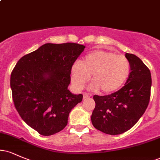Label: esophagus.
<instances>
[{"instance_id":"esophagus-1","label":"esophagus","mask_w":160,"mask_h":160,"mask_svg":"<svg viewBox=\"0 0 160 160\" xmlns=\"http://www.w3.org/2000/svg\"><path fill=\"white\" fill-rule=\"evenodd\" d=\"M90 96H91V95L88 94V93H84V94H83V99L89 98V97H90Z\"/></svg>"}]
</instances>
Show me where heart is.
<instances>
[{"mask_svg": "<svg viewBox=\"0 0 160 160\" xmlns=\"http://www.w3.org/2000/svg\"><path fill=\"white\" fill-rule=\"evenodd\" d=\"M130 74V63L123 55L111 51L94 50L76 62L71 68V82L76 90H81L92 75L89 89L109 94L120 89Z\"/></svg>", "mask_w": 160, "mask_h": 160, "instance_id": "1", "label": "heart"}]
</instances>
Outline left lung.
<instances>
[{
    "mask_svg": "<svg viewBox=\"0 0 160 160\" xmlns=\"http://www.w3.org/2000/svg\"><path fill=\"white\" fill-rule=\"evenodd\" d=\"M125 56L131 70L125 86L111 95L93 96L95 108L92 123L108 135H120L130 129L144 114L150 102V70L135 55L126 52Z\"/></svg>",
    "mask_w": 160,
    "mask_h": 160,
    "instance_id": "8db88e82",
    "label": "left lung"
}]
</instances>
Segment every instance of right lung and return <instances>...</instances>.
Masks as SVG:
<instances>
[{
    "label": "right lung",
    "mask_w": 160,
    "mask_h": 160,
    "mask_svg": "<svg viewBox=\"0 0 160 160\" xmlns=\"http://www.w3.org/2000/svg\"><path fill=\"white\" fill-rule=\"evenodd\" d=\"M85 46L45 43L18 61L10 77L14 105L22 119L44 136L67 126L82 95L69 91L71 68Z\"/></svg>",
    "instance_id": "add662e5"
}]
</instances>
